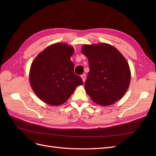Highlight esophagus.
Masks as SVG:
<instances>
[{
    "label": "esophagus",
    "mask_w": 156,
    "mask_h": 156,
    "mask_svg": "<svg viewBox=\"0 0 156 156\" xmlns=\"http://www.w3.org/2000/svg\"><path fill=\"white\" fill-rule=\"evenodd\" d=\"M81 78L83 79V82L85 81V80H86V74L85 73H83V75H81Z\"/></svg>",
    "instance_id": "1"
}]
</instances>
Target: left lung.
Returning a JSON list of instances; mask_svg holds the SVG:
<instances>
[{
	"label": "left lung",
	"instance_id": "left-lung-1",
	"mask_svg": "<svg viewBox=\"0 0 156 156\" xmlns=\"http://www.w3.org/2000/svg\"><path fill=\"white\" fill-rule=\"evenodd\" d=\"M90 72L84 83L93 101L103 106L115 103L124 96L131 80L129 65L114 47L107 44L83 45Z\"/></svg>",
	"mask_w": 156,
	"mask_h": 156
}]
</instances>
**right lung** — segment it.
I'll return each instance as SVG.
<instances>
[{"mask_svg": "<svg viewBox=\"0 0 156 156\" xmlns=\"http://www.w3.org/2000/svg\"><path fill=\"white\" fill-rule=\"evenodd\" d=\"M74 53L72 46L56 43L45 48L33 61L30 69L31 87L41 100L51 105L66 101L77 87L83 84L74 73L70 57Z\"/></svg>", "mask_w": 156, "mask_h": 156, "instance_id": "obj_1", "label": "right lung"}]
</instances>
